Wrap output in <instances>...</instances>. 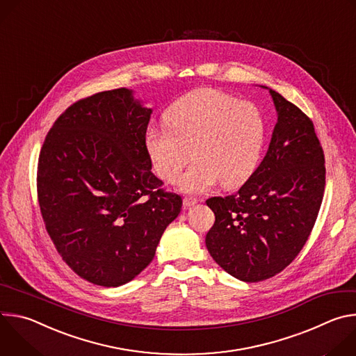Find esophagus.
Masks as SVG:
<instances>
[{"label": "esophagus", "instance_id": "1", "mask_svg": "<svg viewBox=\"0 0 356 356\" xmlns=\"http://www.w3.org/2000/svg\"><path fill=\"white\" fill-rule=\"evenodd\" d=\"M197 202H198V200H197V198H194V197H184V198H183V204H184V207H191V206L197 204Z\"/></svg>", "mask_w": 356, "mask_h": 356}]
</instances>
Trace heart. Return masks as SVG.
<instances>
[{"label": "heart", "instance_id": "heart-1", "mask_svg": "<svg viewBox=\"0 0 356 356\" xmlns=\"http://www.w3.org/2000/svg\"><path fill=\"white\" fill-rule=\"evenodd\" d=\"M166 127L145 131V149L155 173L175 183L190 159L194 165L179 180L187 194H202L217 184L236 188L259 168L266 143L261 110L227 92L200 88L166 110Z\"/></svg>", "mask_w": 356, "mask_h": 356}]
</instances>
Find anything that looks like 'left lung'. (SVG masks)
<instances>
[{"label":"left lung","instance_id":"left-lung-1","mask_svg":"<svg viewBox=\"0 0 356 356\" xmlns=\"http://www.w3.org/2000/svg\"><path fill=\"white\" fill-rule=\"evenodd\" d=\"M269 90L277 121L258 170L235 194L213 197L216 222L206 236L213 259L242 282L280 273L307 242L324 186V152L312 120Z\"/></svg>","mask_w":356,"mask_h":356}]
</instances>
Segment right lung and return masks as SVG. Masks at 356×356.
Listing matches in <instances>:
<instances>
[{"mask_svg": "<svg viewBox=\"0 0 356 356\" xmlns=\"http://www.w3.org/2000/svg\"><path fill=\"white\" fill-rule=\"evenodd\" d=\"M152 108L134 90L94 94L49 131L38 165L40 213L63 261L90 283L118 287L154 259L181 197L152 173Z\"/></svg>", "mask_w": 356, "mask_h": 356, "instance_id": "1", "label": "right lung"}]
</instances>
